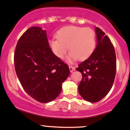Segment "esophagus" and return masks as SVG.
Wrapping results in <instances>:
<instances>
[{
    "instance_id": "1",
    "label": "esophagus",
    "mask_w": 130,
    "mask_h": 130,
    "mask_svg": "<svg viewBox=\"0 0 130 130\" xmlns=\"http://www.w3.org/2000/svg\"><path fill=\"white\" fill-rule=\"evenodd\" d=\"M69 69H70V72H72L73 71L75 70V68L74 67H72V66H69Z\"/></svg>"
}]
</instances>
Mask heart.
Masks as SVG:
<instances>
[{
	"mask_svg": "<svg viewBox=\"0 0 130 130\" xmlns=\"http://www.w3.org/2000/svg\"><path fill=\"white\" fill-rule=\"evenodd\" d=\"M56 37L57 39L49 40L51 50L58 58L62 59L69 48L70 52L67 61L69 63H73L77 60H86L95 49V34L90 28L65 26L58 31Z\"/></svg>",
	"mask_w": 130,
	"mask_h": 130,
	"instance_id": "heart-1",
	"label": "heart"
}]
</instances>
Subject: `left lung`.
<instances>
[{
    "label": "left lung",
    "mask_w": 130,
    "mask_h": 130,
    "mask_svg": "<svg viewBox=\"0 0 130 130\" xmlns=\"http://www.w3.org/2000/svg\"><path fill=\"white\" fill-rule=\"evenodd\" d=\"M96 46L92 55L78 65L83 79L78 90L86 101L97 102L108 94L114 83L116 72V56L109 37L99 27L95 28Z\"/></svg>",
    "instance_id": "left-lung-1"
}]
</instances>
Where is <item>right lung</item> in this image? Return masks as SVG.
I'll return each mask as SVG.
<instances>
[{
    "mask_svg": "<svg viewBox=\"0 0 130 130\" xmlns=\"http://www.w3.org/2000/svg\"><path fill=\"white\" fill-rule=\"evenodd\" d=\"M16 74L24 90L41 103L58 96L69 67L53 53L46 30L32 26L22 35L14 53Z\"/></svg>",
    "mask_w": 130,
    "mask_h": 130,
    "instance_id": "right-lung-1",
    "label": "right lung"
}]
</instances>
